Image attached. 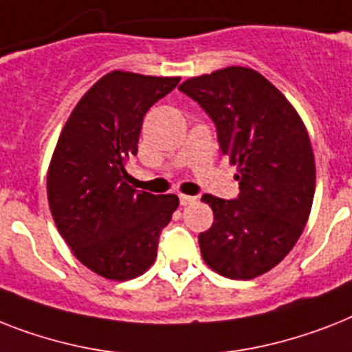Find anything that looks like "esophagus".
Listing matches in <instances>:
<instances>
[{
  "mask_svg": "<svg viewBox=\"0 0 352 352\" xmlns=\"http://www.w3.org/2000/svg\"><path fill=\"white\" fill-rule=\"evenodd\" d=\"M179 199H181V206H190V204H193V202H197V197L184 195V193H181V195H179Z\"/></svg>",
  "mask_w": 352,
  "mask_h": 352,
  "instance_id": "esophagus-1",
  "label": "esophagus"
}]
</instances>
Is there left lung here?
<instances>
[{
    "mask_svg": "<svg viewBox=\"0 0 352 352\" xmlns=\"http://www.w3.org/2000/svg\"><path fill=\"white\" fill-rule=\"evenodd\" d=\"M179 90L213 119L241 188L236 201L202 197L213 210V224L199 235L202 258L226 278H256L285 258L309 219L316 168L307 128L253 68L190 77Z\"/></svg>",
    "mask_w": 352,
    "mask_h": 352,
    "instance_id": "obj_1",
    "label": "left lung"
}]
</instances>
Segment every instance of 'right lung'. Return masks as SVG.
Returning <instances> with one entry per match:
<instances>
[{"mask_svg": "<svg viewBox=\"0 0 352 352\" xmlns=\"http://www.w3.org/2000/svg\"><path fill=\"white\" fill-rule=\"evenodd\" d=\"M179 81L113 70L79 99L57 139L47 173L50 213L74 256L102 278L146 273L179 206L173 193L137 191L126 173L146 111Z\"/></svg>", "mask_w": 352, "mask_h": 352, "instance_id": "1", "label": "right lung"}]
</instances>
